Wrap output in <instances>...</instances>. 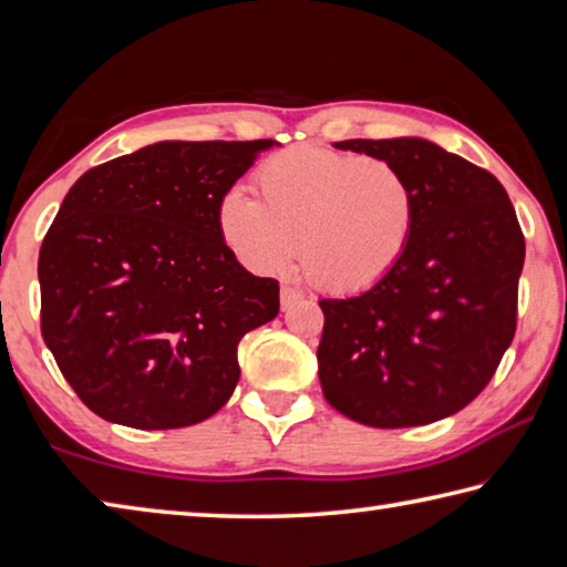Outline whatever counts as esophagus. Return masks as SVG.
Wrapping results in <instances>:
<instances>
[{"label":"esophagus","mask_w":567,"mask_h":567,"mask_svg":"<svg viewBox=\"0 0 567 567\" xmlns=\"http://www.w3.org/2000/svg\"><path fill=\"white\" fill-rule=\"evenodd\" d=\"M303 299V293L296 289V286H281V306L284 309H291V306L296 303V301H301Z\"/></svg>","instance_id":"34e87169"}]
</instances>
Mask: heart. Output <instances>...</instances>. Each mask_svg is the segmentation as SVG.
I'll use <instances>...</instances> for the list:
<instances>
[{
    "mask_svg": "<svg viewBox=\"0 0 567 567\" xmlns=\"http://www.w3.org/2000/svg\"><path fill=\"white\" fill-rule=\"evenodd\" d=\"M256 188L261 202L234 186L216 208L228 251L254 274H281L299 254L319 289L363 293L413 244L419 202L389 158L296 144L258 166Z\"/></svg>",
    "mask_w": 567,
    "mask_h": 567,
    "instance_id": "1",
    "label": "heart"
}]
</instances>
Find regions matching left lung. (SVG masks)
Wrapping results in <instances>:
<instances>
[{"label":"left lung","instance_id":"obj_1","mask_svg":"<svg viewBox=\"0 0 567 567\" xmlns=\"http://www.w3.org/2000/svg\"><path fill=\"white\" fill-rule=\"evenodd\" d=\"M409 178L419 224L381 286L323 299L319 379L336 411L371 429H411L465 409L508 351L525 238L503 184L425 138H349Z\"/></svg>","mask_w":567,"mask_h":567}]
</instances>
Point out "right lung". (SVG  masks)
<instances>
[{"label":"right lung","mask_w":567,"mask_h":567,"mask_svg":"<svg viewBox=\"0 0 567 567\" xmlns=\"http://www.w3.org/2000/svg\"><path fill=\"white\" fill-rule=\"evenodd\" d=\"M271 146L158 142L69 188L39 248L42 336L89 411L166 431L231 399L238 341L276 319L278 281L236 261L216 208Z\"/></svg>","instance_id":"right-lung-1"}]
</instances>
